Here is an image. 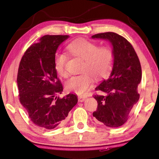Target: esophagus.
Returning a JSON list of instances; mask_svg holds the SVG:
<instances>
[{"label": "esophagus", "instance_id": "1", "mask_svg": "<svg viewBox=\"0 0 159 159\" xmlns=\"http://www.w3.org/2000/svg\"><path fill=\"white\" fill-rule=\"evenodd\" d=\"M78 99H79V102H82L85 100V99H86V97H84V96H79V98H78Z\"/></svg>", "mask_w": 159, "mask_h": 159}]
</instances>
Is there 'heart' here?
<instances>
[{
	"label": "heart",
	"instance_id": "b5f03b06",
	"mask_svg": "<svg viewBox=\"0 0 159 159\" xmlns=\"http://www.w3.org/2000/svg\"><path fill=\"white\" fill-rule=\"evenodd\" d=\"M67 48L74 57L81 59V74L70 78L65 83L69 91L78 95L85 94L93 83V78L97 80L108 76L114 61V52L109 46H98V44L86 39H79L71 42ZM67 56L65 53L57 52L54 59V66L60 76L66 77Z\"/></svg>",
	"mask_w": 159,
	"mask_h": 159
}]
</instances>
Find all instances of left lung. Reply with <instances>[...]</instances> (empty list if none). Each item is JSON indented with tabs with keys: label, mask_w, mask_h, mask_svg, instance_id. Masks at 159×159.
Segmentation results:
<instances>
[{
	"label": "left lung",
	"mask_w": 159,
	"mask_h": 159,
	"mask_svg": "<svg viewBox=\"0 0 159 159\" xmlns=\"http://www.w3.org/2000/svg\"><path fill=\"white\" fill-rule=\"evenodd\" d=\"M92 38L108 40L114 52V65L109 79L95 88L103 94L93 95L98 102V108L93 115L100 124L120 127L127 121L139 100L140 62L133 45L124 37L114 32H105L93 35Z\"/></svg>",
	"instance_id": "1"
}]
</instances>
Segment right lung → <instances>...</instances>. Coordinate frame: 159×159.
<instances>
[{
    "mask_svg": "<svg viewBox=\"0 0 159 159\" xmlns=\"http://www.w3.org/2000/svg\"><path fill=\"white\" fill-rule=\"evenodd\" d=\"M67 35H45L31 45L21 57L17 73L20 101L34 124L51 130L64 124L69 112L78 102L69 93L57 97L63 91L54 66L55 52Z\"/></svg>",
    "mask_w": 159,
    "mask_h": 159,
    "instance_id": "obj_1",
    "label": "right lung"
}]
</instances>
